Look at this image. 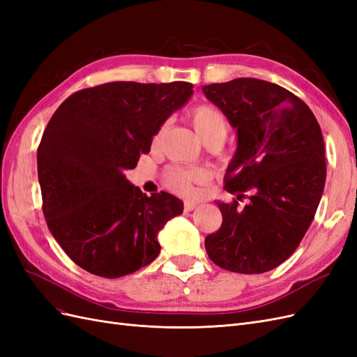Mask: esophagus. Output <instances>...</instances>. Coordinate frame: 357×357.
<instances>
[{
    "label": "esophagus",
    "mask_w": 357,
    "mask_h": 357,
    "mask_svg": "<svg viewBox=\"0 0 357 357\" xmlns=\"http://www.w3.org/2000/svg\"><path fill=\"white\" fill-rule=\"evenodd\" d=\"M197 207H198L197 202H192V201L185 202V211H193Z\"/></svg>",
    "instance_id": "obj_1"
}]
</instances>
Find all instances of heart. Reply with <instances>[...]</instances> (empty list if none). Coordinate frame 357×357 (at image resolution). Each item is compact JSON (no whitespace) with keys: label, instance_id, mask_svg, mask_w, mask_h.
I'll return each instance as SVG.
<instances>
[{"label":"heart","instance_id":"b5f03b06","mask_svg":"<svg viewBox=\"0 0 357 357\" xmlns=\"http://www.w3.org/2000/svg\"><path fill=\"white\" fill-rule=\"evenodd\" d=\"M190 119L193 126L197 128L199 135L205 143L208 142H223L228 134L229 122L226 114L214 104H199L190 110ZM162 129L155 134L153 144L159 142ZM207 180V172L198 168L185 167H169L165 172V181L169 189L180 193V195H190L193 185L204 183Z\"/></svg>","mask_w":357,"mask_h":357}]
</instances>
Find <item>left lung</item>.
<instances>
[{"label": "left lung", "mask_w": 357, "mask_h": 357, "mask_svg": "<svg viewBox=\"0 0 357 357\" xmlns=\"http://www.w3.org/2000/svg\"><path fill=\"white\" fill-rule=\"evenodd\" d=\"M202 91L238 132L225 181L236 198L218 202L223 222L207 235L205 250L232 273L271 271L296 250L323 195L320 125L299 96L275 83L243 77ZM244 197L251 201L241 209L238 201Z\"/></svg>", "instance_id": "left-lung-1"}]
</instances>
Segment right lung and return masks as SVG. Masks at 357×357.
I'll use <instances>...</instances> for the list:
<instances>
[{
    "label": "right lung",
    "instance_id": "right-lung-1",
    "mask_svg": "<svg viewBox=\"0 0 357 357\" xmlns=\"http://www.w3.org/2000/svg\"><path fill=\"white\" fill-rule=\"evenodd\" d=\"M186 82H112L70 95L37 150L43 213L63 252L84 271L119 278L158 257V232L183 202L129 185L153 135L192 95Z\"/></svg>",
    "mask_w": 357,
    "mask_h": 357
}]
</instances>
